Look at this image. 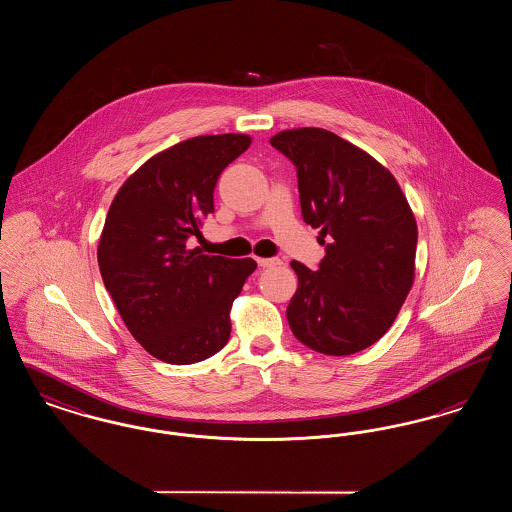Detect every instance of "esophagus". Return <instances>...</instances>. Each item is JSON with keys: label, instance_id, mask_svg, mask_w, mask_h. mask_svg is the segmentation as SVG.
Wrapping results in <instances>:
<instances>
[{"label": "esophagus", "instance_id": "1", "mask_svg": "<svg viewBox=\"0 0 512 512\" xmlns=\"http://www.w3.org/2000/svg\"><path fill=\"white\" fill-rule=\"evenodd\" d=\"M257 263H259V267L263 268H272L282 265V261H280V259H276V257H259V259H257Z\"/></svg>", "mask_w": 512, "mask_h": 512}]
</instances>
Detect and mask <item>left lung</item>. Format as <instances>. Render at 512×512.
I'll return each instance as SVG.
<instances>
[{
	"label": "left lung",
	"instance_id": "obj_1",
	"mask_svg": "<svg viewBox=\"0 0 512 512\" xmlns=\"http://www.w3.org/2000/svg\"><path fill=\"white\" fill-rule=\"evenodd\" d=\"M270 146L295 165L303 220L326 245L318 270L292 261L293 336L324 355L363 351L390 330L413 288L411 205L384 165L330 130H282Z\"/></svg>",
	"mask_w": 512,
	"mask_h": 512
}]
</instances>
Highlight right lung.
I'll return each mask as SVG.
<instances>
[{"label":"right lung","mask_w":512,"mask_h":512,"mask_svg":"<svg viewBox=\"0 0 512 512\" xmlns=\"http://www.w3.org/2000/svg\"><path fill=\"white\" fill-rule=\"evenodd\" d=\"M245 134L195 136L126 178L99 238L103 284L136 341L159 361L194 365L230 338V309L257 268L190 249L213 211L220 172L240 157Z\"/></svg>","instance_id":"add662e5"}]
</instances>
